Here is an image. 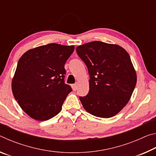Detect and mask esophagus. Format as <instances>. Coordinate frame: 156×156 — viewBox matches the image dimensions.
Instances as JSON below:
<instances>
[{
  "label": "esophagus",
  "instance_id": "34e87169",
  "mask_svg": "<svg viewBox=\"0 0 156 156\" xmlns=\"http://www.w3.org/2000/svg\"><path fill=\"white\" fill-rule=\"evenodd\" d=\"M72 87L73 89V91H76L78 89V84H72Z\"/></svg>",
  "mask_w": 156,
  "mask_h": 156
}]
</instances>
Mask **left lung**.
Returning a JSON list of instances; mask_svg holds the SVG:
<instances>
[{
    "label": "left lung",
    "mask_w": 156,
    "mask_h": 156,
    "mask_svg": "<svg viewBox=\"0 0 156 156\" xmlns=\"http://www.w3.org/2000/svg\"><path fill=\"white\" fill-rule=\"evenodd\" d=\"M89 74V91L79 97L87 112L108 118L119 113L130 100L137 82L126 50L118 44L94 41L76 47Z\"/></svg>",
    "instance_id": "left-lung-1"
}]
</instances>
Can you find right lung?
<instances>
[{"instance_id": "obj_1", "label": "right lung", "mask_w": 156, "mask_h": 156, "mask_svg": "<svg viewBox=\"0 0 156 156\" xmlns=\"http://www.w3.org/2000/svg\"><path fill=\"white\" fill-rule=\"evenodd\" d=\"M74 46L51 43L26 51L18 62L12 81L18 105L33 119L44 121L56 115L72 91L65 84V64Z\"/></svg>"}]
</instances>
